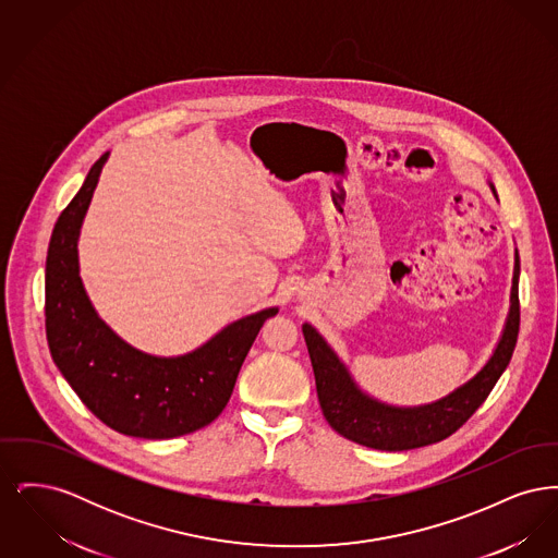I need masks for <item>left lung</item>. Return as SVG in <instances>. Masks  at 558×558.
<instances>
[{
	"mask_svg": "<svg viewBox=\"0 0 558 558\" xmlns=\"http://www.w3.org/2000/svg\"><path fill=\"white\" fill-rule=\"evenodd\" d=\"M492 192L496 194L494 184ZM519 253L514 255L510 312L502 337L487 364L450 396L425 405L398 408L366 396L339 355L322 339L312 324H303V337L312 357L319 408L328 425L339 435L374 450L403 451L437 444L464 425L492 393L506 371L519 337Z\"/></svg>",
	"mask_w": 558,
	"mask_h": 558,
	"instance_id": "8db88e82",
	"label": "left lung"
}]
</instances>
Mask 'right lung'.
Here are the masks:
<instances>
[{
	"mask_svg": "<svg viewBox=\"0 0 558 558\" xmlns=\"http://www.w3.org/2000/svg\"><path fill=\"white\" fill-rule=\"evenodd\" d=\"M108 153L60 213L46 259V335L53 364L81 401L117 433L173 439L213 423L234 391L240 366L278 307L244 316L205 345L178 355L144 353L98 318L80 276L81 226Z\"/></svg>",
	"mask_w": 558,
	"mask_h": 558,
	"instance_id": "obj_1",
	"label": "right lung"
}]
</instances>
